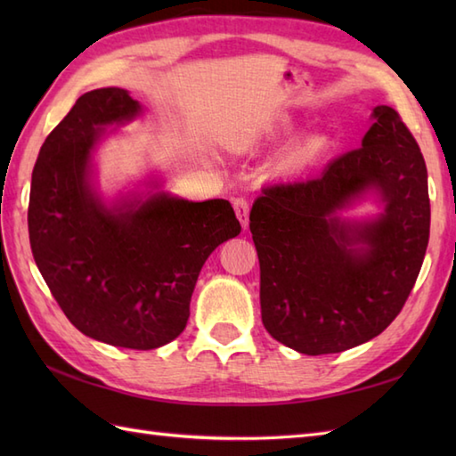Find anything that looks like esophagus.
Here are the masks:
<instances>
[{
	"label": "esophagus",
	"mask_w": 456,
	"mask_h": 456,
	"mask_svg": "<svg viewBox=\"0 0 456 456\" xmlns=\"http://www.w3.org/2000/svg\"><path fill=\"white\" fill-rule=\"evenodd\" d=\"M233 208H235V213H237V217L240 221V225L247 227L248 225V201L243 196H239V198L233 200Z\"/></svg>",
	"instance_id": "1"
}]
</instances>
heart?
Masks as SVG:
<instances>
[{
	"instance_id": "b5f03b06",
	"label": "heart",
	"mask_w": 456,
	"mask_h": 456,
	"mask_svg": "<svg viewBox=\"0 0 456 456\" xmlns=\"http://www.w3.org/2000/svg\"><path fill=\"white\" fill-rule=\"evenodd\" d=\"M325 147H327L325 137H322V134H312V137L294 144V147L284 154L282 160H280V167H282V170L304 168L309 162H314L319 154L325 151Z\"/></svg>"
}]
</instances>
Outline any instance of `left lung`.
Masks as SVG:
<instances>
[{
	"label": "left lung",
	"mask_w": 456,
	"mask_h": 456,
	"mask_svg": "<svg viewBox=\"0 0 456 456\" xmlns=\"http://www.w3.org/2000/svg\"><path fill=\"white\" fill-rule=\"evenodd\" d=\"M362 147L315 178L263 188L250 209L266 331L304 354L341 353L388 327L419 276L429 243L428 168L411 131L378 105ZM374 187L383 216L351 226L336 211ZM361 242L365 248L354 249Z\"/></svg>",
	"instance_id": "left-lung-1"
}]
</instances>
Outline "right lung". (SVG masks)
<instances>
[{"mask_svg":"<svg viewBox=\"0 0 456 456\" xmlns=\"http://www.w3.org/2000/svg\"><path fill=\"white\" fill-rule=\"evenodd\" d=\"M139 111L121 88L80 95L38 152L27 221L35 263L70 323L149 351L183 331L203 263L240 223L227 200L157 193L108 208L94 196L88 167L102 127Z\"/></svg>","mask_w":456,"mask_h":456,"instance_id":"right-lung-1","label":"right lung"}]
</instances>
